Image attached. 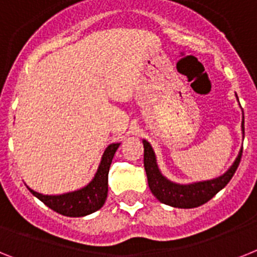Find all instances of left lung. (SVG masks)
<instances>
[{
  "instance_id": "obj_1",
  "label": "left lung",
  "mask_w": 257,
  "mask_h": 257,
  "mask_svg": "<svg viewBox=\"0 0 257 257\" xmlns=\"http://www.w3.org/2000/svg\"><path fill=\"white\" fill-rule=\"evenodd\" d=\"M242 132L244 135V116L242 120ZM142 144H144V167H145L149 188L152 193L162 204L182 209L197 208L208 202L223 187H226V184L231 180L235 171L238 169L243 153L242 148L231 167L218 178L205 180V182L192 183V184H178L162 175L157 165V158H155V153L152 145L146 140H144Z\"/></svg>"
}]
</instances>
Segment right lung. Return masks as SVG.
<instances>
[{
	"mask_svg": "<svg viewBox=\"0 0 257 257\" xmlns=\"http://www.w3.org/2000/svg\"><path fill=\"white\" fill-rule=\"evenodd\" d=\"M120 144H111L104 150L95 176L86 187L78 191L62 195H42L29 188L32 195L38 197L52 210L66 217H83L96 212L104 205L108 193V171L113 155Z\"/></svg>",
	"mask_w": 257,
	"mask_h": 257,
	"instance_id": "right-lung-1",
	"label": "right lung"
}]
</instances>
